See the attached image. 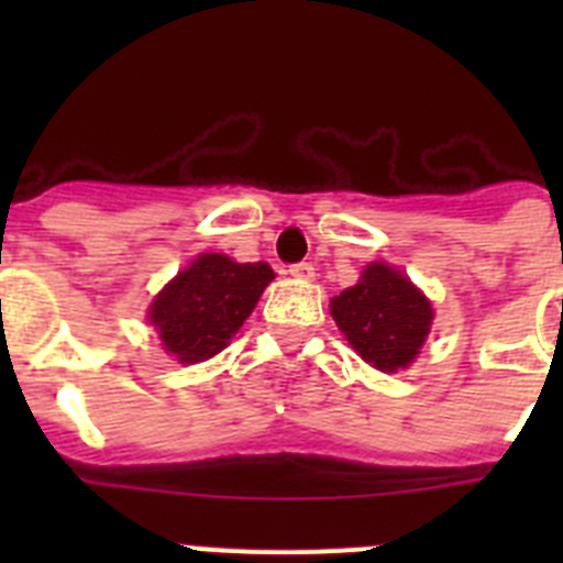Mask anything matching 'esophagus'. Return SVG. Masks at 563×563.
Instances as JSON below:
<instances>
[{"label":"esophagus","instance_id":"1","mask_svg":"<svg viewBox=\"0 0 563 563\" xmlns=\"http://www.w3.org/2000/svg\"><path fill=\"white\" fill-rule=\"evenodd\" d=\"M290 276L298 278V282H312L316 278V267L310 262H298V265H290Z\"/></svg>","mask_w":563,"mask_h":563}]
</instances>
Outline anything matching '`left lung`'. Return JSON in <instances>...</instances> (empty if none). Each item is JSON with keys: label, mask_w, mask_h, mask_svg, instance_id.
<instances>
[{"label": "left lung", "mask_w": 563, "mask_h": 563, "mask_svg": "<svg viewBox=\"0 0 563 563\" xmlns=\"http://www.w3.org/2000/svg\"><path fill=\"white\" fill-rule=\"evenodd\" d=\"M330 312L352 350L389 375L411 366L434 321L420 287L386 262H372L355 287L332 298Z\"/></svg>", "instance_id": "8db88e82"}]
</instances>
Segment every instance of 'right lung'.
<instances>
[{
  "label": "right lung",
  "instance_id": "obj_1",
  "mask_svg": "<svg viewBox=\"0 0 563 563\" xmlns=\"http://www.w3.org/2000/svg\"><path fill=\"white\" fill-rule=\"evenodd\" d=\"M273 278L267 262L239 265L222 253H200L154 296L148 321L168 355L180 363L208 361L231 343Z\"/></svg>",
  "mask_w": 563,
  "mask_h": 563
}]
</instances>
